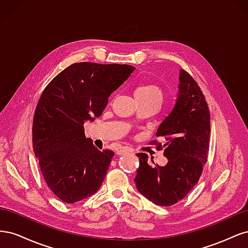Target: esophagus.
<instances>
[{"label":"esophagus","mask_w":248,"mask_h":248,"mask_svg":"<svg viewBox=\"0 0 248 248\" xmlns=\"http://www.w3.org/2000/svg\"><path fill=\"white\" fill-rule=\"evenodd\" d=\"M130 151H131V150L128 149V148H120V149L117 150L116 152H117L118 155H123V154H126V153H128Z\"/></svg>","instance_id":"1"}]
</instances>
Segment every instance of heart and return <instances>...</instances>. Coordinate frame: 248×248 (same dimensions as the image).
Instances as JSON below:
<instances>
[{
  "mask_svg": "<svg viewBox=\"0 0 248 248\" xmlns=\"http://www.w3.org/2000/svg\"><path fill=\"white\" fill-rule=\"evenodd\" d=\"M136 97H157V98H162L161 91L158 87L154 85H144L140 86L134 91Z\"/></svg>",
  "mask_w": 248,
  "mask_h": 248,
  "instance_id": "1",
  "label": "heart"
}]
</instances>
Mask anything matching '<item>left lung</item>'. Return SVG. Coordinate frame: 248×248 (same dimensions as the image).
Masks as SVG:
<instances>
[{
    "instance_id": "8db88e82",
    "label": "left lung",
    "mask_w": 248,
    "mask_h": 248,
    "mask_svg": "<svg viewBox=\"0 0 248 248\" xmlns=\"http://www.w3.org/2000/svg\"><path fill=\"white\" fill-rule=\"evenodd\" d=\"M156 136L166 139L159 147L164 150L168 163L151 167L148 155L139 153L134 182L149 201L158 206H171L198 183L207 162L210 141L208 104L197 81L183 69L179 70L175 106L160 123Z\"/></svg>"
}]
</instances>
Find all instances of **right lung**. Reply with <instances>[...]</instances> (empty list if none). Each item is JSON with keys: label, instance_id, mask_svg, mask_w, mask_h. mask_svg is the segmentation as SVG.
I'll return each instance as SVG.
<instances>
[{"label": "right lung", "instance_id": "obj_1", "mask_svg": "<svg viewBox=\"0 0 248 248\" xmlns=\"http://www.w3.org/2000/svg\"><path fill=\"white\" fill-rule=\"evenodd\" d=\"M136 67L74 63L52 79L37 104L33 150L46 184L67 204L92 196L106 177L114 152L100 151L84 124L101 116L111 93Z\"/></svg>", "mask_w": 248, "mask_h": 248}]
</instances>
